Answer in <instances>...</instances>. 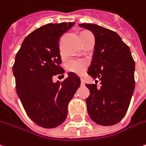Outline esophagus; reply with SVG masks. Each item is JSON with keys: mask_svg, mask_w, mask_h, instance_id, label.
I'll return each instance as SVG.
<instances>
[{"mask_svg": "<svg viewBox=\"0 0 146 146\" xmlns=\"http://www.w3.org/2000/svg\"><path fill=\"white\" fill-rule=\"evenodd\" d=\"M84 84H85V82H84L83 79H81V85H84Z\"/></svg>", "mask_w": 146, "mask_h": 146, "instance_id": "esophagus-1", "label": "esophagus"}]
</instances>
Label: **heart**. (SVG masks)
I'll use <instances>...</instances> for the list:
<instances>
[{
  "mask_svg": "<svg viewBox=\"0 0 146 146\" xmlns=\"http://www.w3.org/2000/svg\"><path fill=\"white\" fill-rule=\"evenodd\" d=\"M61 55H62V51ZM65 69L69 73H73L78 75H82L85 73L87 67H88V61L86 60L82 59H72L69 60L64 64Z\"/></svg>",
  "mask_w": 146,
  "mask_h": 146,
  "instance_id": "b5f03b06",
  "label": "heart"
}]
</instances>
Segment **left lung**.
Returning a JSON list of instances; mask_svg holds the SVG:
<instances>
[{
  "label": "left lung",
  "mask_w": 146,
  "mask_h": 146,
  "mask_svg": "<svg viewBox=\"0 0 146 146\" xmlns=\"http://www.w3.org/2000/svg\"><path fill=\"white\" fill-rule=\"evenodd\" d=\"M78 26L95 36L94 53L87 73L101 81L100 88L96 84H86L90 90L86 100L88 114L99 125H114L123 119L130 105L135 88V62L129 46L115 32L92 23Z\"/></svg>",
  "instance_id": "8db88e82"
}]
</instances>
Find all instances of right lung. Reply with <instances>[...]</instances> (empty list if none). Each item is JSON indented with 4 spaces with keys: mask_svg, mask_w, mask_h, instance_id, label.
Listing matches in <instances>:
<instances>
[{
    "mask_svg": "<svg viewBox=\"0 0 146 146\" xmlns=\"http://www.w3.org/2000/svg\"><path fill=\"white\" fill-rule=\"evenodd\" d=\"M74 23H48L26 36L17 52L13 73L16 92L26 113L45 128L56 127L65 120L68 105L81 84L79 77L54 83L52 78L63 74L59 39Z\"/></svg>",
    "mask_w": 146,
    "mask_h": 146,
    "instance_id": "obj_1",
    "label": "right lung"
}]
</instances>
